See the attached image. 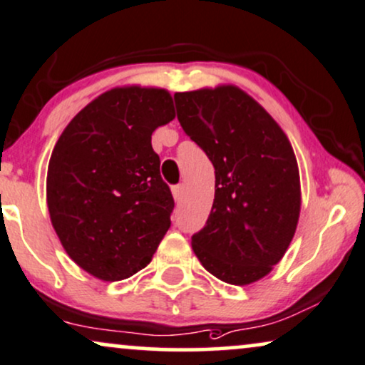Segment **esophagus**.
<instances>
[{
	"label": "esophagus",
	"mask_w": 365,
	"mask_h": 365,
	"mask_svg": "<svg viewBox=\"0 0 365 365\" xmlns=\"http://www.w3.org/2000/svg\"><path fill=\"white\" fill-rule=\"evenodd\" d=\"M182 192H184L182 184H176V186H173V196H174V200H176V201L182 200Z\"/></svg>",
	"instance_id": "obj_1"
}]
</instances>
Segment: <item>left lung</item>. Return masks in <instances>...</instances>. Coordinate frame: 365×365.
Instances as JSON below:
<instances>
[{"label":"left lung","instance_id":"8db88e82","mask_svg":"<svg viewBox=\"0 0 365 365\" xmlns=\"http://www.w3.org/2000/svg\"><path fill=\"white\" fill-rule=\"evenodd\" d=\"M178 120L215 165V201L192 250L211 275L248 285L268 275L295 235L300 176L285 132L233 85L178 92Z\"/></svg>","mask_w":365,"mask_h":365}]
</instances>
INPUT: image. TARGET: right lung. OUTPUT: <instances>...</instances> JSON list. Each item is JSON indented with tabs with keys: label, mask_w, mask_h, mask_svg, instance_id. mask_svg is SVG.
<instances>
[{
	"label": "right lung",
	"mask_w": 365,
	"mask_h": 365,
	"mask_svg": "<svg viewBox=\"0 0 365 365\" xmlns=\"http://www.w3.org/2000/svg\"><path fill=\"white\" fill-rule=\"evenodd\" d=\"M176 117L163 88H112L61 132L46 176L51 225L68 257L103 282L148 267L174 200L150 135Z\"/></svg>",
	"instance_id": "1"
}]
</instances>
